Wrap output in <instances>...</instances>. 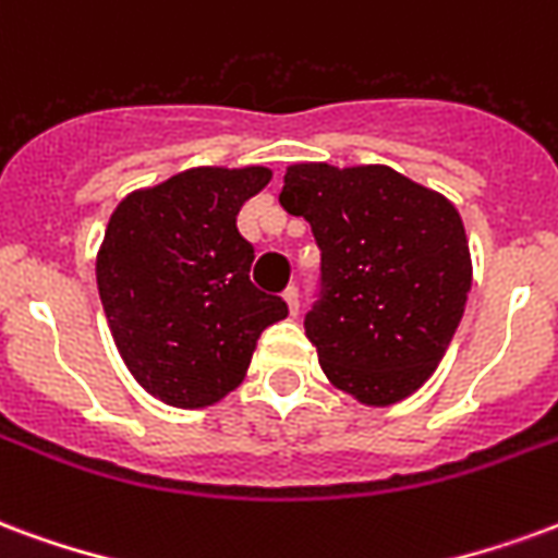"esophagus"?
Here are the masks:
<instances>
[{
	"mask_svg": "<svg viewBox=\"0 0 558 558\" xmlns=\"http://www.w3.org/2000/svg\"><path fill=\"white\" fill-rule=\"evenodd\" d=\"M284 303H288V312H291V315H296V312H300V291H296L294 284L284 291Z\"/></svg>",
	"mask_w": 558,
	"mask_h": 558,
	"instance_id": "1",
	"label": "esophagus"
}]
</instances>
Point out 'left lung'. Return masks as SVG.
<instances>
[{"instance_id": "obj_1", "label": "left lung", "mask_w": 558, "mask_h": 558, "mask_svg": "<svg viewBox=\"0 0 558 558\" xmlns=\"http://www.w3.org/2000/svg\"><path fill=\"white\" fill-rule=\"evenodd\" d=\"M279 202L312 226L320 282L306 336L320 368L363 404H396L428 380L473 284L449 198L389 166L300 162Z\"/></svg>"}]
</instances>
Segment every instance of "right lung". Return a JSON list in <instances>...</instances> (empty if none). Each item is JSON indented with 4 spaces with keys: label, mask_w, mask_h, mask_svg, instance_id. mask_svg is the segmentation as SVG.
Wrapping results in <instances>:
<instances>
[{
    "label": "right lung",
    "mask_w": 558,
    "mask_h": 558,
    "mask_svg": "<svg viewBox=\"0 0 558 558\" xmlns=\"http://www.w3.org/2000/svg\"><path fill=\"white\" fill-rule=\"evenodd\" d=\"M270 169H190L128 195L97 255V291L130 374L172 408H207L243 380L255 341L288 315L250 282L238 214Z\"/></svg>",
    "instance_id": "1"
}]
</instances>
